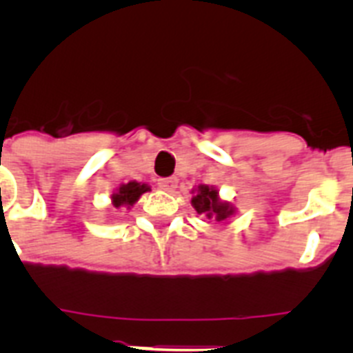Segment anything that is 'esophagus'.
Wrapping results in <instances>:
<instances>
[{
  "label": "esophagus",
  "instance_id": "34e87169",
  "mask_svg": "<svg viewBox=\"0 0 353 353\" xmlns=\"http://www.w3.org/2000/svg\"><path fill=\"white\" fill-rule=\"evenodd\" d=\"M176 183H179V180L174 179V176H170V179H159L157 180L159 189H162V191H174V189H176Z\"/></svg>",
  "mask_w": 353,
  "mask_h": 353
}]
</instances>
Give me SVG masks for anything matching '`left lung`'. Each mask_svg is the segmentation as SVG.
<instances>
[{"instance_id": "8db88e82", "label": "left lung", "mask_w": 353, "mask_h": 353, "mask_svg": "<svg viewBox=\"0 0 353 353\" xmlns=\"http://www.w3.org/2000/svg\"><path fill=\"white\" fill-rule=\"evenodd\" d=\"M191 203L198 214H205L208 219L215 221L228 219V217L233 215V212H235V208H233L232 205L221 201L217 189L208 185L198 187V192H196V196L192 198Z\"/></svg>"}]
</instances>
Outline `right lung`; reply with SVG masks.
Instances as JSON below:
<instances>
[{
	"label": "right lung",
	"instance_id": "1",
	"mask_svg": "<svg viewBox=\"0 0 353 353\" xmlns=\"http://www.w3.org/2000/svg\"><path fill=\"white\" fill-rule=\"evenodd\" d=\"M146 191H150V187L146 185V183H123V185L118 187V191L113 194V205L117 208L123 207V205H125V207H132V205L139 199V196Z\"/></svg>",
	"mask_w": 353,
	"mask_h": 353
}]
</instances>
